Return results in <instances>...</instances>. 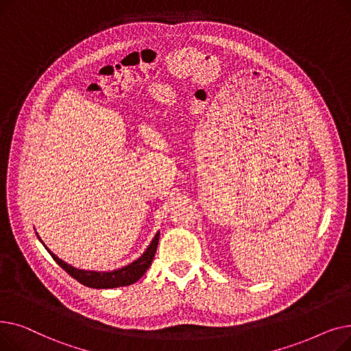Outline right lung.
I'll list each match as a JSON object with an SVG mask.
<instances>
[{
    "label": "right lung",
    "instance_id": "obj_1",
    "mask_svg": "<svg viewBox=\"0 0 351 351\" xmlns=\"http://www.w3.org/2000/svg\"><path fill=\"white\" fill-rule=\"evenodd\" d=\"M36 236H38V234H36ZM40 241H41V239H40ZM158 243H159V232L155 234L151 245L147 246V249L143 252V254L139 257V259H136L132 263H129L128 266H123V267L117 269V270H110V271L81 270V269H77V267H72L71 265L61 261L60 257L55 256L48 247H45V249L52 256V259L57 262L71 276V278L77 279L84 286L94 287V289H114V287L129 286V285L138 282L142 278V276L146 273V270L149 269V266L152 265Z\"/></svg>",
    "mask_w": 351,
    "mask_h": 351
}]
</instances>
